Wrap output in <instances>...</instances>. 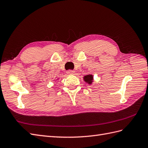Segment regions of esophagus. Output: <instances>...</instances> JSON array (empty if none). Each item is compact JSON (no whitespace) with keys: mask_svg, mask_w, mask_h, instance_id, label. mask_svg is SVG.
<instances>
[{"mask_svg":"<svg viewBox=\"0 0 148 148\" xmlns=\"http://www.w3.org/2000/svg\"><path fill=\"white\" fill-rule=\"evenodd\" d=\"M74 73H75V72H74V71H73V70H68V71H67V74H69V75L73 74Z\"/></svg>","mask_w":148,"mask_h":148,"instance_id":"34e87169","label":"esophagus"}]
</instances>
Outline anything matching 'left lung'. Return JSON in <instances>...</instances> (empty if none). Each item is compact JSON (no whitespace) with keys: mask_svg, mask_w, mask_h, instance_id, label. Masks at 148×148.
I'll return each mask as SVG.
<instances>
[{"mask_svg":"<svg viewBox=\"0 0 148 148\" xmlns=\"http://www.w3.org/2000/svg\"><path fill=\"white\" fill-rule=\"evenodd\" d=\"M84 80L86 82H88V84H90L92 82V81H93V76L90 74L87 75H86V76L84 77Z\"/></svg>","mask_w":148,"mask_h":148,"instance_id":"left-lung-1","label":"left lung"}]
</instances>
